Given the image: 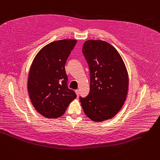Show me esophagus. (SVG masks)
Returning <instances> with one entry per match:
<instances>
[{
  "mask_svg": "<svg viewBox=\"0 0 160 160\" xmlns=\"http://www.w3.org/2000/svg\"><path fill=\"white\" fill-rule=\"evenodd\" d=\"M75 92H76V94L77 95V97H78V96H79V90H75Z\"/></svg>",
  "mask_w": 160,
  "mask_h": 160,
  "instance_id": "obj_1",
  "label": "esophagus"
}]
</instances>
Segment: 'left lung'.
<instances>
[{
    "label": "left lung",
    "mask_w": 160,
    "mask_h": 160,
    "mask_svg": "<svg viewBox=\"0 0 160 160\" xmlns=\"http://www.w3.org/2000/svg\"><path fill=\"white\" fill-rule=\"evenodd\" d=\"M83 54L90 69V91L80 97L84 113L91 120L100 122L118 113L125 101L129 75L120 53L101 40L84 42Z\"/></svg>",
    "instance_id": "left-lung-1"
}]
</instances>
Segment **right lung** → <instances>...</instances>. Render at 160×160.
Here are the masks:
<instances>
[{"mask_svg":"<svg viewBox=\"0 0 160 160\" xmlns=\"http://www.w3.org/2000/svg\"><path fill=\"white\" fill-rule=\"evenodd\" d=\"M77 40H59L46 45L36 55L29 72L28 90L34 108L48 118L64 114L69 104L76 98L68 88L66 60Z\"/></svg>","mask_w":160,"mask_h":160,"instance_id":"1","label":"right lung"}]
</instances>
